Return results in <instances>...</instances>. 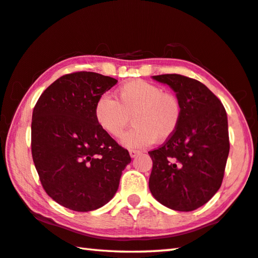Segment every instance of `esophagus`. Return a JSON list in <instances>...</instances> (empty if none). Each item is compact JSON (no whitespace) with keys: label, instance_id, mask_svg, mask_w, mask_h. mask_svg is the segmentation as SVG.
Instances as JSON below:
<instances>
[{"label":"esophagus","instance_id":"34e87169","mask_svg":"<svg viewBox=\"0 0 258 258\" xmlns=\"http://www.w3.org/2000/svg\"><path fill=\"white\" fill-rule=\"evenodd\" d=\"M140 154H141V151H139V150H134V149L130 150V156L132 158H136L138 155H140Z\"/></svg>","mask_w":258,"mask_h":258}]
</instances>
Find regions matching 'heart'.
I'll use <instances>...</instances> for the list:
<instances>
[{
	"instance_id": "obj_1",
	"label": "heart",
	"mask_w": 258,
	"mask_h": 258,
	"mask_svg": "<svg viewBox=\"0 0 258 258\" xmlns=\"http://www.w3.org/2000/svg\"><path fill=\"white\" fill-rule=\"evenodd\" d=\"M94 116L100 127L111 137H119L132 116L134 126L121 137L122 146L146 148L155 141H166L177 131L181 119L179 101L158 86L132 80L117 91V101L102 95L96 101Z\"/></svg>"
}]
</instances>
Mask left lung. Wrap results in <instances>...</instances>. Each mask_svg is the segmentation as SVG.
I'll return each instance as SVG.
<instances>
[{
	"label": "left lung",
	"instance_id": "obj_1",
	"mask_svg": "<svg viewBox=\"0 0 258 258\" xmlns=\"http://www.w3.org/2000/svg\"><path fill=\"white\" fill-rule=\"evenodd\" d=\"M172 89L181 107L177 131L149 151V189L172 210L193 211L217 193L230 153L227 114L206 85L180 75L153 76Z\"/></svg>",
	"mask_w": 258,
	"mask_h": 258
}]
</instances>
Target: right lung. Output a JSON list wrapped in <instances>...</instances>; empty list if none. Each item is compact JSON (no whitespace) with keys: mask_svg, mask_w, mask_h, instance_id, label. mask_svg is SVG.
<instances>
[{"mask_svg":"<svg viewBox=\"0 0 258 258\" xmlns=\"http://www.w3.org/2000/svg\"><path fill=\"white\" fill-rule=\"evenodd\" d=\"M117 80L75 72L54 81L32 114V157L46 193L73 211H92L111 200L128 151L102 130L94 116L99 97Z\"/></svg>","mask_w":258,"mask_h":258,"instance_id":"obj_1","label":"right lung"}]
</instances>
